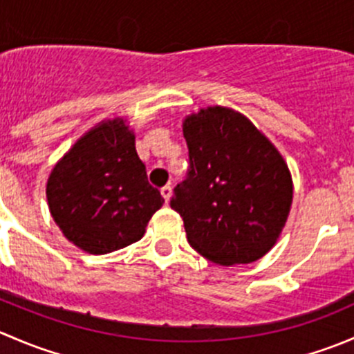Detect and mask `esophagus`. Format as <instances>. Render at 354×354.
<instances>
[{"label":"esophagus","instance_id":"obj_1","mask_svg":"<svg viewBox=\"0 0 354 354\" xmlns=\"http://www.w3.org/2000/svg\"><path fill=\"white\" fill-rule=\"evenodd\" d=\"M160 195H162V198H164V202H169V198H171V195H173V188L169 187V185H167V187H162L160 188Z\"/></svg>","mask_w":354,"mask_h":354}]
</instances>
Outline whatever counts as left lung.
<instances>
[{
    "label": "left lung",
    "instance_id": "left-lung-1",
    "mask_svg": "<svg viewBox=\"0 0 354 354\" xmlns=\"http://www.w3.org/2000/svg\"><path fill=\"white\" fill-rule=\"evenodd\" d=\"M183 137L190 169L171 209L183 217L188 243L219 266L262 259L291 210L284 157L245 114L224 106L188 114Z\"/></svg>",
    "mask_w": 354,
    "mask_h": 354
}]
</instances>
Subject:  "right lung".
<instances>
[{
  "instance_id": "1",
  "label": "right lung",
  "mask_w": 354,
  "mask_h": 354,
  "mask_svg": "<svg viewBox=\"0 0 354 354\" xmlns=\"http://www.w3.org/2000/svg\"><path fill=\"white\" fill-rule=\"evenodd\" d=\"M46 197L63 236L92 255L140 240L164 203L123 118L101 121L71 145L49 174Z\"/></svg>"
}]
</instances>
